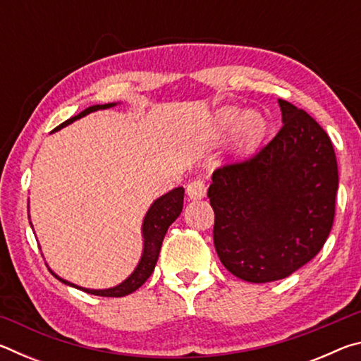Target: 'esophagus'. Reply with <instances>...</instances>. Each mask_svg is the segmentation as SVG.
Returning a JSON list of instances; mask_svg holds the SVG:
<instances>
[{"mask_svg":"<svg viewBox=\"0 0 361 361\" xmlns=\"http://www.w3.org/2000/svg\"><path fill=\"white\" fill-rule=\"evenodd\" d=\"M186 192L189 195V199H192V200H197V199L205 197V194H207L205 181L204 180H192V181H189L188 186H186Z\"/></svg>","mask_w":361,"mask_h":361,"instance_id":"esophagus-1","label":"esophagus"}]
</instances>
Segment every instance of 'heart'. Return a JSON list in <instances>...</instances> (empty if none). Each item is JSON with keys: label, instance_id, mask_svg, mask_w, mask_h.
<instances>
[{"label": "heart", "instance_id": "obj_1", "mask_svg": "<svg viewBox=\"0 0 361 361\" xmlns=\"http://www.w3.org/2000/svg\"><path fill=\"white\" fill-rule=\"evenodd\" d=\"M215 129L218 132L232 130V145L234 149L240 154H245L256 148L266 132V121L258 111L242 113L237 106H223L219 108L215 119H213Z\"/></svg>", "mask_w": 361, "mask_h": 361}]
</instances>
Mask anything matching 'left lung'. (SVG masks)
Listing matches in <instances>:
<instances>
[{
    "instance_id": "left-lung-1",
    "label": "left lung",
    "mask_w": 361,
    "mask_h": 361,
    "mask_svg": "<svg viewBox=\"0 0 361 361\" xmlns=\"http://www.w3.org/2000/svg\"><path fill=\"white\" fill-rule=\"evenodd\" d=\"M283 127L252 159L212 175L213 240L223 266L245 282L291 276L331 231L338 162L314 118L279 99Z\"/></svg>"
}]
</instances>
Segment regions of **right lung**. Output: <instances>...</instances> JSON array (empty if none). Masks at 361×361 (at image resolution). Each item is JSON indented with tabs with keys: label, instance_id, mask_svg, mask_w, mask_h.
I'll return each instance as SVG.
<instances>
[{
	"label": "right lung",
	"instance_id": "obj_1",
	"mask_svg": "<svg viewBox=\"0 0 361 361\" xmlns=\"http://www.w3.org/2000/svg\"><path fill=\"white\" fill-rule=\"evenodd\" d=\"M116 105H118V103H106V105H94V106L85 108L84 111H81L76 116H73V118H70L68 121L62 122V124L54 129V132L63 129V127L70 126L71 122L84 118V116H87L89 113L99 111V109L111 108ZM183 199H185V189L180 186V188L172 189V191H169L167 194L161 195V197L156 199L154 202L151 204L149 210L146 212V215L143 218V224H142V235H143L142 258H140L135 271H133L130 276L127 277L124 282H121L119 285L111 286V288H105V290H90V288H84V286H78L75 283L68 282V280L59 277L54 271H51V272L62 283L75 286V288L89 293V295L106 296V298H122V296L130 295V293L138 290L140 286H142L146 280L149 279L152 271H154L156 262L159 258V252H161L162 240L167 234L169 226L180 216V213L183 210Z\"/></svg>",
	"mask_w": 361,
	"mask_h": 361
}]
</instances>
